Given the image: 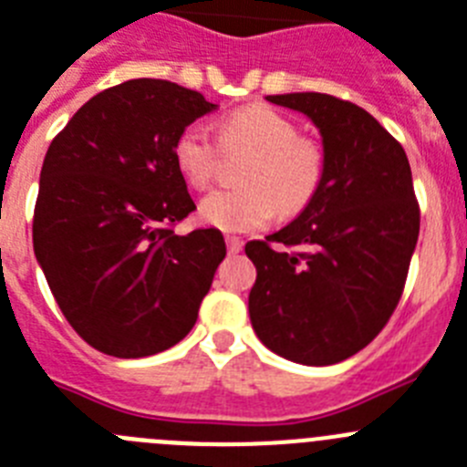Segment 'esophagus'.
<instances>
[{
    "mask_svg": "<svg viewBox=\"0 0 467 467\" xmlns=\"http://www.w3.org/2000/svg\"><path fill=\"white\" fill-rule=\"evenodd\" d=\"M225 244H228V251L230 254H239L244 246V242L239 237H225Z\"/></svg>",
    "mask_w": 467,
    "mask_h": 467,
    "instance_id": "obj_1",
    "label": "esophagus"
}]
</instances>
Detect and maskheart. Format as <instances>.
Instances as JSON below:
<instances>
[{"label": "heart", "instance_id": "obj_1", "mask_svg": "<svg viewBox=\"0 0 467 467\" xmlns=\"http://www.w3.org/2000/svg\"><path fill=\"white\" fill-rule=\"evenodd\" d=\"M225 150H251L244 191H213L200 204V218L223 233H249L276 216L302 212L323 179V150L300 140L288 116L265 104H249L221 123ZM174 162L192 188H207L216 174L218 146L202 125H188L174 141Z\"/></svg>", "mask_w": 467, "mask_h": 467}]
</instances>
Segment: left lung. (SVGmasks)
Wrapping results in <instances>:
<instances>
[{"instance_id": "8db88e82", "label": "left lung", "mask_w": 467, "mask_h": 467, "mask_svg": "<svg viewBox=\"0 0 467 467\" xmlns=\"http://www.w3.org/2000/svg\"><path fill=\"white\" fill-rule=\"evenodd\" d=\"M305 113L323 146V179L305 209L265 242L249 317L281 358L333 365L379 335L405 288L419 204L405 150L365 109L323 92L267 95Z\"/></svg>"}]
</instances>
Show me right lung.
Here are the masks:
<instances>
[{"label": "right lung", "instance_id": "right-lung-1", "mask_svg": "<svg viewBox=\"0 0 467 467\" xmlns=\"http://www.w3.org/2000/svg\"><path fill=\"white\" fill-rule=\"evenodd\" d=\"M213 109L176 83L132 78L88 99L50 141L35 255L67 321L102 354H161L195 326L225 242L216 228H170L195 209L174 141Z\"/></svg>", "mask_w": 467, "mask_h": 467}]
</instances>
